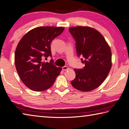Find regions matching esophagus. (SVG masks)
<instances>
[{
    "mask_svg": "<svg viewBox=\"0 0 129 129\" xmlns=\"http://www.w3.org/2000/svg\"><path fill=\"white\" fill-rule=\"evenodd\" d=\"M69 69V67H67V66H63L62 67V70L63 71H67V70H68Z\"/></svg>",
    "mask_w": 129,
    "mask_h": 129,
    "instance_id": "1",
    "label": "esophagus"
}]
</instances>
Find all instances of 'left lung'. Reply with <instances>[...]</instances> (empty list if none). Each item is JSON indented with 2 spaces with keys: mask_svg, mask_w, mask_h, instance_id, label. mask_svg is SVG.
<instances>
[{
  "mask_svg": "<svg viewBox=\"0 0 129 129\" xmlns=\"http://www.w3.org/2000/svg\"><path fill=\"white\" fill-rule=\"evenodd\" d=\"M76 41L77 54L82 55V69H75L76 77L71 82L79 90L89 91L103 83L112 67L110 47L102 35L95 29L87 26L69 28Z\"/></svg>",
  "mask_w": 129,
  "mask_h": 129,
  "instance_id": "left-lung-1",
  "label": "left lung"
}]
</instances>
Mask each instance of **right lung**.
Wrapping results in <instances>:
<instances>
[{
    "instance_id": "1",
    "label": "right lung",
    "mask_w": 129,
    "mask_h": 129,
    "mask_svg": "<svg viewBox=\"0 0 129 129\" xmlns=\"http://www.w3.org/2000/svg\"><path fill=\"white\" fill-rule=\"evenodd\" d=\"M63 27L42 26L29 31L17 46L14 63L19 77L25 85L35 91L45 90L52 86L60 74L61 67L43 61L52 57L50 43L62 34Z\"/></svg>"
}]
</instances>
